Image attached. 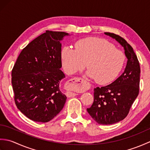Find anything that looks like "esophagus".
Returning <instances> with one entry per match:
<instances>
[{
	"label": "esophagus",
	"instance_id": "esophagus-1",
	"mask_svg": "<svg viewBox=\"0 0 150 150\" xmlns=\"http://www.w3.org/2000/svg\"><path fill=\"white\" fill-rule=\"evenodd\" d=\"M83 82L84 79L82 78L76 77L74 79H72L71 80L69 81L68 88L72 91L74 90H80L83 88ZM78 95L76 93H73L72 91H68L66 93V95L69 97H74L75 95Z\"/></svg>",
	"mask_w": 150,
	"mask_h": 150
}]
</instances>
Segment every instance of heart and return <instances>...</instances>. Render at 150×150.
Wrapping results in <instances>:
<instances>
[{
    "label": "heart",
    "mask_w": 150,
    "mask_h": 150,
    "mask_svg": "<svg viewBox=\"0 0 150 150\" xmlns=\"http://www.w3.org/2000/svg\"><path fill=\"white\" fill-rule=\"evenodd\" d=\"M75 50L64 46L61 59L65 71L74 74L84 68L86 74L97 83L106 84L113 81L122 71L126 62L124 53L113 44L97 37H88L78 40Z\"/></svg>",
    "instance_id": "b5f03b06"
}]
</instances>
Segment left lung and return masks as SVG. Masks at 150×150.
I'll return each mask as SVG.
<instances>
[{
	"label": "left lung",
	"instance_id": "left-lung-1",
	"mask_svg": "<svg viewBox=\"0 0 150 150\" xmlns=\"http://www.w3.org/2000/svg\"><path fill=\"white\" fill-rule=\"evenodd\" d=\"M124 47L127 64L119 78L104 87L94 89V101L87 108L90 115L98 124L108 125L123 120L129 113L139 91V62L133 47L125 39L114 33L105 32Z\"/></svg>",
	"mask_w": 150,
	"mask_h": 150
}]
</instances>
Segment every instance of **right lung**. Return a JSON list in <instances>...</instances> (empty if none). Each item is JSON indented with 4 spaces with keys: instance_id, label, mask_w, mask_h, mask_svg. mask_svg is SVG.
I'll return each mask as SVG.
<instances>
[{
    "instance_id": "right-lung-1",
    "label": "right lung",
    "mask_w": 150,
    "mask_h": 150,
    "mask_svg": "<svg viewBox=\"0 0 150 150\" xmlns=\"http://www.w3.org/2000/svg\"><path fill=\"white\" fill-rule=\"evenodd\" d=\"M62 31H46L22 50L11 72L18 109L30 119L47 122L62 110L66 96L60 89Z\"/></svg>"
}]
</instances>
